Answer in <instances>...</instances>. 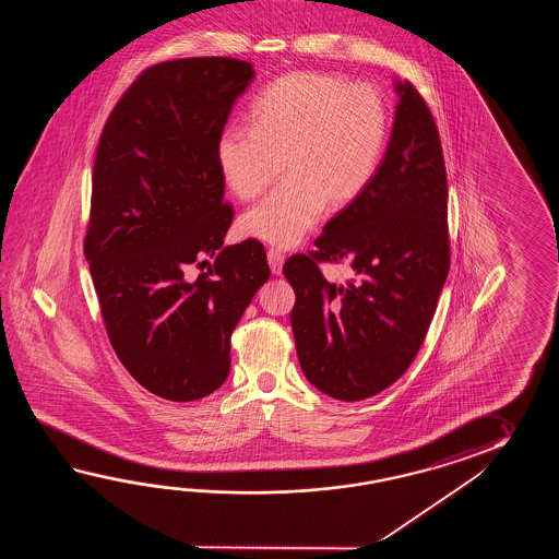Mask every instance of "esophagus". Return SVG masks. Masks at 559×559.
I'll return each instance as SVG.
<instances>
[{
	"label": "esophagus",
	"mask_w": 559,
	"mask_h": 559,
	"mask_svg": "<svg viewBox=\"0 0 559 559\" xmlns=\"http://www.w3.org/2000/svg\"><path fill=\"white\" fill-rule=\"evenodd\" d=\"M285 255L280 250H270L267 251V263H270V270H272V274L280 275L282 274V267H284Z\"/></svg>",
	"instance_id": "34e87169"
}]
</instances>
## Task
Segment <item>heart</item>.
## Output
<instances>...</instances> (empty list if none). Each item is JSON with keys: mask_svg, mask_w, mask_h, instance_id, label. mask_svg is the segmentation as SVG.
Listing matches in <instances>:
<instances>
[{"mask_svg": "<svg viewBox=\"0 0 559 559\" xmlns=\"http://www.w3.org/2000/svg\"><path fill=\"white\" fill-rule=\"evenodd\" d=\"M251 128L219 133L215 159L227 190L253 200L284 169L285 183L239 219L248 238L292 248L328 207L342 210L368 190L388 140L380 92L323 72H294L251 106Z\"/></svg>", "mask_w": 559, "mask_h": 559, "instance_id": "1", "label": "heart"}]
</instances>
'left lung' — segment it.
<instances>
[{"label": "left lung", "instance_id": "left-lung-1", "mask_svg": "<svg viewBox=\"0 0 559 559\" xmlns=\"http://www.w3.org/2000/svg\"><path fill=\"white\" fill-rule=\"evenodd\" d=\"M392 138L368 190L330 219L316 251L284 265L296 292L292 330L311 385L359 402L390 388L426 340L450 272L448 178L440 133L416 87L395 82ZM321 261L357 277L328 283Z\"/></svg>", "mask_w": 559, "mask_h": 559}]
</instances>
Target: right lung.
<instances>
[{
	"label": "right lung",
	"mask_w": 559,
	"mask_h": 559,
	"mask_svg": "<svg viewBox=\"0 0 559 559\" xmlns=\"http://www.w3.org/2000/svg\"><path fill=\"white\" fill-rule=\"evenodd\" d=\"M253 75L234 58L155 63L97 143L85 260L119 361L169 402L226 381L231 333L270 280L260 241L222 248L234 210L215 143ZM205 257L215 265L193 281L187 272Z\"/></svg>",
	"instance_id": "obj_1"
}]
</instances>
